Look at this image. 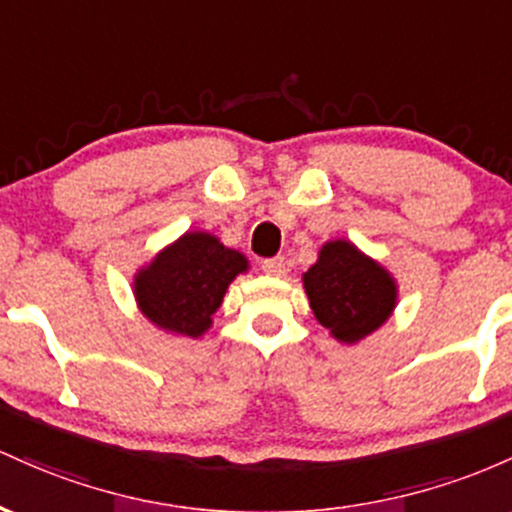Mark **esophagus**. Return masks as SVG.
<instances>
[{
  "mask_svg": "<svg viewBox=\"0 0 512 512\" xmlns=\"http://www.w3.org/2000/svg\"><path fill=\"white\" fill-rule=\"evenodd\" d=\"M261 271L266 275H275V278H280V275H285V271H287L285 258L283 256L266 258V261H261Z\"/></svg>",
  "mask_w": 512,
  "mask_h": 512,
  "instance_id": "obj_1",
  "label": "esophagus"
}]
</instances>
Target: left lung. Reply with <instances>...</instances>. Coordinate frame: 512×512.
Returning <instances> with one entry per match:
<instances>
[{"mask_svg": "<svg viewBox=\"0 0 512 512\" xmlns=\"http://www.w3.org/2000/svg\"><path fill=\"white\" fill-rule=\"evenodd\" d=\"M302 283L314 317L346 346L380 329L399 297L394 275L348 239L326 241Z\"/></svg>", "mask_w": 512, "mask_h": 512, "instance_id": "obj_1", "label": "left lung"}]
</instances>
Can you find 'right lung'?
<instances>
[{
  "label": "right lung",
  "mask_w": 512,
  "mask_h": 512,
  "mask_svg": "<svg viewBox=\"0 0 512 512\" xmlns=\"http://www.w3.org/2000/svg\"><path fill=\"white\" fill-rule=\"evenodd\" d=\"M249 258L210 232H186L164 246L132 280L137 309L171 336L200 338L212 326L229 283Z\"/></svg>",
  "instance_id": "add662e5"
}]
</instances>
